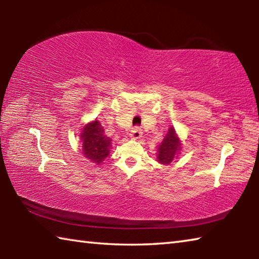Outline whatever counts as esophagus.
I'll return each mask as SVG.
<instances>
[{"instance_id":"34e87169","label":"esophagus","mask_w":259,"mask_h":259,"mask_svg":"<svg viewBox=\"0 0 259 259\" xmlns=\"http://www.w3.org/2000/svg\"><path fill=\"white\" fill-rule=\"evenodd\" d=\"M142 135H143L142 130H140V129L138 128V126H136V128H134L133 130H131L130 137L134 138V139H138V138L142 137Z\"/></svg>"}]
</instances>
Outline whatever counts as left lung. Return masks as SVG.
<instances>
[{"label":"left lung","instance_id":"left-lung-1","mask_svg":"<svg viewBox=\"0 0 259 259\" xmlns=\"http://www.w3.org/2000/svg\"><path fill=\"white\" fill-rule=\"evenodd\" d=\"M181 142L177 138L176 133L172 126H170L168 133L164 136L163 140H162L161 145L159 146V151H157V162L162 164H169L170 162L174 160V157L178 154L179 150H181Z\"/></svg>","mask_w":259,"mask_h":259}]
</instances>
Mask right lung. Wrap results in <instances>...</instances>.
Masks as SVG:
<instances>
[{
  "instance_id": "right-lung-1",
  "label": "right lung",
  "mask_w": 259,
  "mask_h": 259,
  "mask_svg": "<svg viewBox=\"0 0 259 259\" xmlns=\"http://www.w3.org/2000/svg\"><path fill=\"white\" fill-rule=\"evenodd\" d=\"M81 140L83 154L87 159L99 164L105 157H107L112 139L106 137L99 121L96 120L83 128Z\"/></svg>"
}]
</instances>
